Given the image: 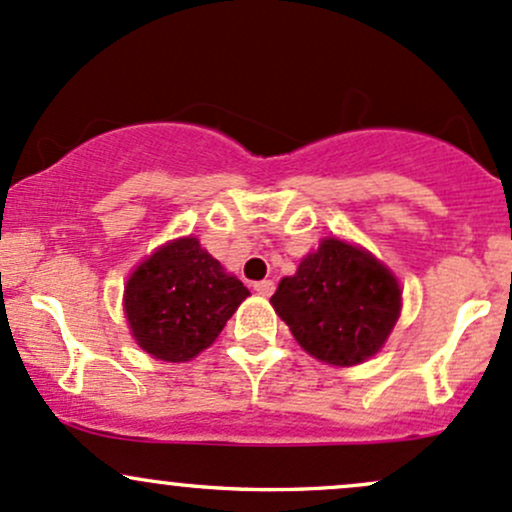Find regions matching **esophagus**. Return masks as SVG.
<instances>
[{
	"instance_id": "1",
	"label": "esophagus",
	"mask_w": 512,
	"mask_h": 512,
	"mask_svg": "<svg viewBox=\"0 0 512 512\" xmlns=\"http://www.w3.org/2000/svg\"><path fill=\"white\" fill-rule=\"evenodd\" d=\"M252 286H255V291L260 296H272V291H274L272 279H262V282H255Z\"/></svg>"
}]
</instances>
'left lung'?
<instances>
[{"label":"left lung","instance_id":"1","mask_svg":"<svg viewBox=\"0 0 512 512\" xmlns=\"http://www.w3.org/2000/svg\"><path fill=\"white\" fill-rule=\"evenodd\" d=\"M272 306L308 355L352 367L384 347L401 316V286L367 250L325 238L279 282Z\"/></svg>","mask_w":512,"mask_h":512}]
</instances>
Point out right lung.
I'll use <instances>...</instances> for the list:
<instances>
[{
    "mask_svg": "<svg viewBox=\"0 0 512 512\" xmlns=\"http://www.w3.org/2000/svg\"><path fill=\"white\" fill-rule=\"evenodd\" d=\"M250 291L194 235L157 247L123 291L133 338L150 357L189 362L226 328Z\"/></svg>",
    "mask_w": 512,
    "mask_h": 512,
    "instance_id": "right-lung-1",
    "label": "right lung"
}]
</instances>
